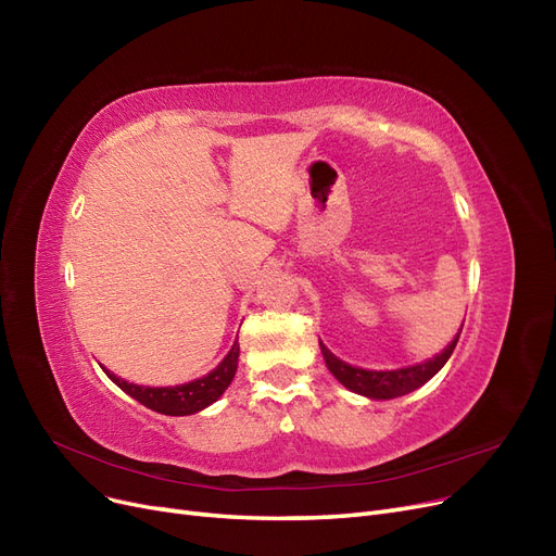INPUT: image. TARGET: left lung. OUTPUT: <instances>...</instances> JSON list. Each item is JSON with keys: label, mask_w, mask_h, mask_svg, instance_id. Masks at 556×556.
<instances>
[{"label": "left lung", "mask_w": 556, "mask_h": 556, "mask_svg": "<svg viewBox=\"0 0 556 556\" xmlns=\"http://www.w3.org/2000/svg\"><path fill=\"white\" fill-rule=\"evenodd\" d=\"M464 329V325H462ZM462 333V331H458ZM458 333L454 341L433 358L425 361V364H416V366H408V368H397V370H364V368H354L345 361H341L338 356H333L323 343V356H325V364L329 368V372L341 381L345 389L358 393V395H366L370 400H391V397H400L412 393L425 381H429L433 375H437L445 364L447 358L452 356L456 343H458Z\"/></svg>", "instance_id": "left-lung-1"}]
</instances>
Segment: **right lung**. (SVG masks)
Segmentation results:
<instances>
[{
  "label": "right lung",
  "mask_w": 556,
  "mask_h": 556,
  "mask_svg": "<svg viewBox=\"0 0 556 556\" xmlns=\"http://www.w3.org/2000/svg\"><path fill=\"white\" fill-rule=\"evenodd\" d=\"M238 354H240V348H238V343H233L229 354L223 358V364L215 370H211L206 377L195 379L190 383H181V386H170V389L136 386V383H129L125 379L115 377L106 368H104V372L127 395H131L142 406L152 408V412L163 414V416H190V414L202 412L204 406L213 404L227 391V386L231 383L236 368H238Z\"/></svg>",
  "instance_id": "right-lung-1"
}]
</instances>
